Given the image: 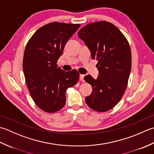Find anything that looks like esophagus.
Listing matches in <instances>:
<instances>
[{
	"instance_id": "obj_1",
	"label": "esophagus",
	"mask_w": 154,
	"mask_h": 154,
	"mask_svg": "<svg viewBox=\"0 0 154 154\" xmlns=\"http://www.w3.org/2000/svg\"><path fill=\"white\" fill-rule=\"evenodd\" d=\"M84 75H83V74H80V81H82V82H84Z\"/></svg>"
}]
</instances>
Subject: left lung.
<instances>
[{"instance_id": "left-lung-1", "label": "left lung", "mask_w": 154, "mask_h": 154, "mask_svg": "<svg viewBox=\"0 0 154 154\" xmlns=\"http://www.w3.org/2000/svg\"><path fill=\"white\" fill-rule=\"evenodd\" d=\"M78 34L90 49L92 58L98 61L97 79L90 75L84 77L92 87L86 102L95 111L109 110L120 102L128 85L131 66L129 43L116 26L106 21L87 24Z\"/></svg>"}]
</instances>
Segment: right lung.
<instances>
[{"label":"right lung","mask_w":154,"mask_h":154,"mask_svg":"<svg viewBox=\"0 0 154 154\" xmlns=\"http://www.w3.org/2000/svg\"><path fill=\"white\" fill-rule=\"evenodd\" d=\"M80 26L58 22L47 24L36 31L25 48L23 66L26 86L38 107L46 112L63 108L66 90L78 83L76 70L65 72L56 63Z\"/></svg>","instance_id":"1"}]
</instances>
